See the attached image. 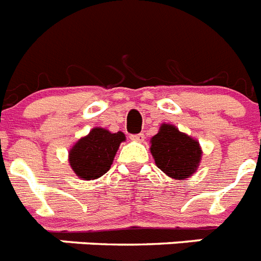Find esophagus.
<instances>
[{
  "label": "esophagus",
  "instance_id": "1",
  "mask_svg": "<svg viewBox=\"0 0 261 261\" xmlns=\"http://www.w3.org/2000/svg\"><path fill=\"white\" fill-rule=\"evenodd\" d=\"M129 137H130V140H133V141H139V143H141V141H144V139H145V135H144V133H137V135H130Z\"/></svg>",
  "mask_w": 261,
  "mask_h": 261
}]
</instances>
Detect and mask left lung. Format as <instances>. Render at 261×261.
<instances>
[{
  "instance_id": "obj_1",
  "label": "left lung",
  "mask_w": 261,
  "mask_h": 261,
  "mask_svg": "<svg viewBox=\"0 0 261 261\" xmlns=\"http://www.w3.org/2000/svg\"><path fill=\"white\" fill-rule=\"evenodd\" d=\"M150 153L161 171L178 180L192 176L201 159L199 143L169 124H163L152 137Z\"/></svg>"
}]
</instances>
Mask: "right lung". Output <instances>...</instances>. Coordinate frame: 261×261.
<instances>
[{"instance_id":"right-lung-1","label":"right lung","mask_w":261,"mask_h":261,"mask_svg":"<svg viewBox=\"0 0 261 261\" xmlns=\"http://www.w3.org/2000/svg\"><path fill=\"white\" fill-rule=\"evenodd\" d=\"M125 140L122 132L111 133L107 129L94 128L83 137L69 152V164L79 177L93 180L111 169L120 144Z\"/></svg>"}]
</instances>
